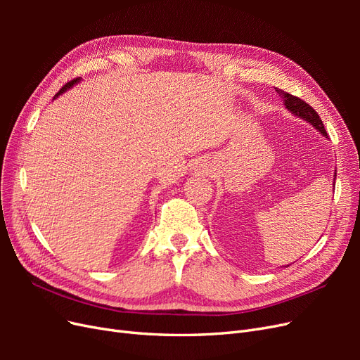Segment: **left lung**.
<instances>
[{
    "mask_svg": "<svg viewBox=\"0 0 360 360\" xmlns=\"http://www.w3.org/2000/svg\"><path fill=\"white\" fill-rule=\"evenodd\" d=\"M275 90L281 96V99L284 101L282 103L285 105V108L292 115H296V117L304 120V122L309 123L312 127L317 129L323 136L328 138V132H326L321 118L317 112H315L314 108H311L307 102H303L302 99H299V97L285 93L284 90H278V89H275ZM335 179H336V172H335ZM335 179H333V191H335Z\"/></svg>",
    "mask_w": 360,
    "mask_h": 360,
    "instance_id": "8db88e82",
    "label": "left lung"
}]
</instances>
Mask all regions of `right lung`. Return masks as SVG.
Returning a JSON list of instances; mask_svg holds the SVG:
<instances>
[{
	"label": "right lung",
	"instance_id": "add662e5",
	"mask_svg": "<svg viewBox=\"0 0 360 360\" xmlns=\"http://www.w3.org/2000/svg\"><path fill=\"white\" fill-rule=\"evenodd\" d=\"M79 82H81V78H76V79H73V81L68 82V84H66V85H64V86H63V89H61V90H60V91H58V93L56 94V96H53V99H57V97H58L60 94H63V93H66L68 90H70V89H72V86H73V85H76V84H79Z\"/></svg>",
	"mask_w": 360,
	"mask_h": 360
}]
</instances>
